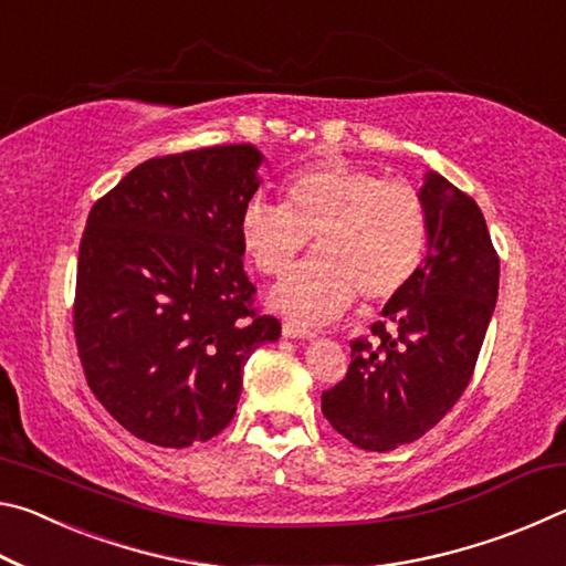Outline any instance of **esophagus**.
Returning a JSON list of instances; mask_svg holds the SVG:
<instances>
[{"label": "esophagus", "instance_id": "1", "mask_svg": "<svg viewBox=\"0 0 566 566\" xmlns=\"http://www.w3.org/2000/svg\"><path fill=\"white\" fill-rule=\"evenodd\" d=\"M282 332H284V337H290V339H312V337H317V329L306 327V324L296 322V319H286L282 324Z\"/></svg>", "mask_w": 566, "mask_h": 566}]
</instances>
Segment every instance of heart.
I'll return each instance as SVG.
<instances>
[{
  "label": "heart",
  "instance_id": "b5f03b06",
  "mask_svg": "<svg viewBox=\"0 0 566 566\" xmlns=\"http://www.w3.org/2000/svg\"><path fill=\"white\" fill-rule=\"evenodd\" d=\"M284 202L249 199L239 237L264 274H282L314 237L317 256L274 286V304L294 317L324 322L357 292L385 302L415 280L427 252L429 219L419 191L375 171L319 161L284 181Z\"/></svg>",
  "mask_w": 566,
  "mask_h": 566
}]
</instances>
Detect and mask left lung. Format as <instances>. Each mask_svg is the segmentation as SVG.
I'll return each mask as SVG.
<instances>
[{"instance_id": "obj_1", "label": "left lung", "mask_w": 566, "mask_h": 566, "mask_svg": "<svg viewBox=\"0 0 566 566\" xmlns=\"http://www.w3.org/2000/svg\"><path fill=\"white\" fill-rule=\"evenodd\" d=\"M419 197L429 219L424 262L371 337L349 342L344 379L322 391L329 424L367 452L417 442L457 405L500 292V256L474 199L442 175H427Z\"/></svg>"}]
</instances>
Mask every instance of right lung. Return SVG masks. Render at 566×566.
Masks as SVG:
<instances>
[{
	"mask_svg": "<svg viewBox=\"0 0 566 566\" xmlns=\"http://www.w3.org/2000/svg\"><path fill=\"white\" fill-rule=\"evenodd\" d=\"M252 145L147 159L94 202L80 242L74 339L87 385L134 437L207 442L232 421L244 364L282 324L254 306L242 209Z\"/></svg>",
	"mask_w": 566,
	"mask_h": 566,
	"instance_id": "obj_1",
	"label": "right lung"
}]
</instances>
